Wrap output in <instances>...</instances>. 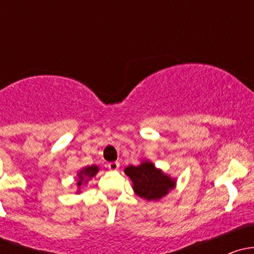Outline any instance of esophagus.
Segmentation results:
<instances>
[{
    "label": "esophagus",
    "mask_w": 254,
    "mask_h": 254,
    "mask_svg": "<svg viewBox=\"0 0 254 254\" xmlns=\"http://www.w3.org/2000/svg\"><path fill=\"white\" fill-rule=\"evenodd\" d=\"M107 167H109L111 171H117L119 168V162H117V161L110 162V164L107 165Z\"/></svg>",
    "instance_id": "1"
}]
</instances>
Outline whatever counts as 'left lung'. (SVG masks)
<instances>
[{
	"label": "left lung",
	"mask_w": 254,
	"mask_h": 254,
	"mask_svg": "<svg viewBox=\"0 0 254 254\" xmlns=\"http://www.w3.org/2000/svg\"><path fill=\"white\" fill-rule=\"evenodd\" d=\"M124 173L130 178L132 189L138 197L148 200H160L177 185L176 178L155 167L149 160H142L138 166H127Z\"/></svg>",
	"instance_id": "1"
}]
</instances>
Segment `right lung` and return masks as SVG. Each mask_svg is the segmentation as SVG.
Returning <instances> with one entry per match:
<instances>
[{
    "label": "right lung",
    "mask_w": 254,
    "mask_h": 254,
    "mask_svg": "<svg viewBox=\"0 0 254 254\" xmlns=\"http://www.w3.org/2000/svg\"><path fill=\"white\" fill-rule=\"evenodd\" d=\"M99 172V167L95 165L92 166H87V167H83L82 170H80L77 172V191L76 193H81V186L82 185H87V183L92 179L93 177L97 176V173Z\"/></svg>",
    "instance_id": "add662e5"
}]
</instances>
